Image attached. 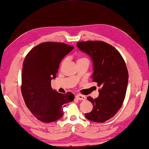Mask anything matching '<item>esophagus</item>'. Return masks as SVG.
Masks as SVG:
<instances>
[{
	"label": "esophagus",
	"instance_id": "1",
	"mask_svg": "<svg viewBox=\"0 0 149 149\" xmlns=\"http://www.w3.org/2000/svg\"><path fill=\"white\" fill-rule=\"evenodd\" d=\"M76 98L78 99V100H82V101H85L86 100V97L84 96L83 95H80V94H77L76 95Z\"/></svg>",
	"mask_w": 149,
	"mask_h": 149
}]
</instances>
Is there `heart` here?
<instances>
[{
  "instance_id": "1",
  "label": "heart",
  "mask_w": 149,
  "mask_h": 149,
  "mask_svg": "<svg viewBox=\"0 0 149 149\" xmlns=\"http://www.w3.org/2000/svg\"><path fill=\"white\" fill-rule=\"evenodd\" d=\"M80 60H88V59L87 58H85V57H81V58L78 59V61H80ZM65 60H64L63 63H64V62H65Z\"/></svg>"
}]
</instances>
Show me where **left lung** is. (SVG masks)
I'll use <instances>...</instances> for the list:
<instances>
[{
	"mask_svg": "<svg viewBox=\"0 0 149 149\" xmlns=\"http://www.w3.org/2000/svg\"><path fill=\"white\" fill-rule=\"evenodd\" d=\"M77 46L92 58V80L101 87L98 97H87L93 109L90 113H85V117L91 121L104 122L117 113L124 101L129 78L126 65L117 49L107 42L81 41Z\"/></svg>",
	"mask_w": 149,
	"mask_h": 149,
	"instance_id": "left-lung-1",
	"label": "left lung"
}]
</instances>
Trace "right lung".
<instances>
[{
	"label": "right lung",
	"instance_id": "1",
	"mask_svg": "<svg viewBox=\"0 0 149 149\" xmlns=\"http://www.w3.org/2000/svg\"><path fill=\"white\" fill-rule=\"evenodd\" d=\"M74 48L63 42H45L26 55L22 73V94L29 110L41 122H53L63 116V108L74 100L71 92L58 93L51 87L62 59Z\"/></svg>",
	"mask_w": 149,
	"mask_h": 149
}]
</instances>
